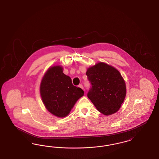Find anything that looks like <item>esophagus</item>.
I'll list each match as a JSON object with an SVG mask.
<instances>
[{
  "mask_svg": "<svg viewBox=\"0 0 159 159\" xmlns=\"http://www.w3.org/2000/svg\"><path fill=\"white\" fill-rule=\"evenodd\" d=\"M79 88H80L81 89H83V86L82 84H79Z\"/></svg>",
  "mask_w": 159,
  "mask_h": 159,
  "instance_id": "1",
  "label": "esophagus"
}]
</instances>
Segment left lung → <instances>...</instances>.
<instances>
[{
  "label": "left lung",
  "instance_id": "left-lung-1",
  "mask_svg": "<svg viewBox=\"0 0 159 159\" xmlns=\"http://www.w3.org/2000/svg\"><path fill=\"white\" fill-rule=\"evenodd\" d=\"M86 74L91 84L88 97L96 108L106 116L116 113L126 94L125 82L120 72L104 62H98L88 68Z\"/></svg>",
  "mask_w": 159,
  "mask_h": 159
}]
</instances>
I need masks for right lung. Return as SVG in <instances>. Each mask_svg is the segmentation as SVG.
I'll return each mask as SVG.
<instances>
[{"label":"right lung","mask_w":159,"mask_h":159,"mask_svg":"<svg viewBox=\"0 0 159 159\" xmlns=\"http://www.w3.org/2000/svg\"><path fill=\"white\" fill-rule=\"evenodd\" d=\"M60 66L49 68L40 83V96L46 108L54 116L64 117L70 113L84 91L74 86Z\"/></svg>","instance_id":"add662e5"}]
</instances>
